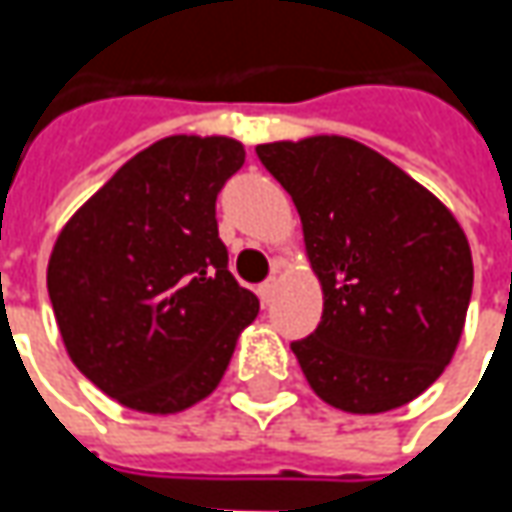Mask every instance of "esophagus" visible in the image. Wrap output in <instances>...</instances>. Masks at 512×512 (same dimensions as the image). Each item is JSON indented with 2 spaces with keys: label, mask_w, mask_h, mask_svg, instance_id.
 Listing matches in <instances>:
<instances>
[{
  "label": "esophagus",
  "mask_w": 512,
  "mask_h": 512,
  "mask_svg": "<svg viewBox=\"0 0 512 512\" xmlns=\"http://www.w3.org/2000/svg\"><path fill=\"white\" fill-rule=\"evenodd\" d=\"M273 296H276V279H267L265 285H259V299H262V305H270Z\"/></svg>",
  "instance_id": "esophagus-1"
}]
</instances>
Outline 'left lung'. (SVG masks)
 <instances>
[{
	"mask_svg": "<svg viewBox=\"0 0 512 512\" xmlns=\"http://www.w3.org/2000/svg\"><path fill=\"white\" fill-rule=\"evenodd\" d=\"M302 216L319 327L290 344L344 413H384L442 376L462 339L473 256L456 216L382 153L344 136L256 148Z\"/></svg>",
	"mask_w": 512,
	"mask_h": 512,
	"instance_id": "obj_1",
	"label": "left lung"
}]
</instances>
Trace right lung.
I'll return each mask as SVG.
<instances>
[{"label":"right lung","mask_w":512,"mask_h":512,"mask_svg":"<svg viewBox=\"0 0 512 512\" xmlns=\"http://www.w3.org/2000/svg\"><path fill=\"white\" fill-rule=\"evenodd\" d=\"M242 165L227 136L159 139L53 245L48 293L70 362L130 410L168 416L210 396L259 313L216 225V196Z\"/></svg>","instance_id":"obj_1"}]
</instances>
